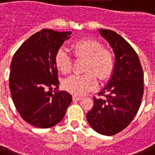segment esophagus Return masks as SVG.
Listing matches in <instances>:
<instances>
[{"label": "esophagus", "mask_w": 155, "mask_h": 155, "mask_svg": "<svg viewBox=\"0 0 155 155\" xmlns=\"http://www.w3.org/2000/svg\"><path fill=\"white\" fill-rule=\"evenodd\" d=\"M82 100V97H77V96H73V101H80Z\"/></svg>", "instance_id": "obj_1"}]
</instances>
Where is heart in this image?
Listing matches in <instances>:
<instances>
[{
  "label": "heart",
  "mask_w": 155,
  "mask_h": 155,
  "mask_svg": "<svg viewBox=\"0 0 155 155\" xmlns=\"http://www.w3.org/2000/svg\"><path fill=\"white\" fill-rule=\"evenodd\" d=\"M73 54L77 59H84V72L81 75H71L63 83L67 92L75 96H84L97 87V78L107 81L113 75L115 60L113 52L103 48L100 42L94 39H80L71 47ZM57 68L63 73L71 72L73 58L64 48L57 51L54 56Z\"/></svg>",
  "instance_id": "b5f03b06"
}]
</instances>
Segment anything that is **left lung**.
I'll use <instances>...</instances> for the list:
<instances>
[{"instance_id":"obj_1","label":"left lung","mask_w":155,"mask_h":155,"mask_svg":"<svg viewBox=\"0 0 155 155\" xmlns=\"http://www.w3.org/2000/svg\"><path fill=\"white\" fill-rule=\"evenodd\" d=\"M100 34L115 54V66L108 85L93 98L87 113L91 127L101 134L115 135L127 127L139 109L144 85L139 58L129 42L113 30L100 29Z\"/></svg>"}]
</instances>
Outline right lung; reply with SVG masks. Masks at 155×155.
<instances>
[{
	"label": "right lung",
	"instance_id": "obj_1",
	"mask_svg": "<svg viewBox=\"0 0 155 155\" xmlns=\"http://www.w3.org/2000/svg\"><path fill=\"white\" fill-rule=\"evenodd\" d=\"M71 32L43 29L15 52L10 64L9 89L23 120L42 129L52 127L65 116L72 97L58 91L54 56ZM55 86L54 91L52 86Z\"/></svg>",
	"mask_w": 155,
	"mask_h": 155
}]
</instances>
